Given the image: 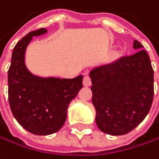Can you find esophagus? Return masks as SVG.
<instances>
[{"mask_svg": "<svg viewBox=\"0 0 159 159\" xmlns=\"http://www.w3.org/2000/svg\"><path fill=\"white\" fill-rule=\"evenodd\" d=\"M83 84L86 88H89L91 86V78L89 75H86L84 77V80H83Z\"/></svg>", "mask_w": 159, "mask_h": 159, "instance_id": "obj_1", "label": "esophagus"}]
</instances>
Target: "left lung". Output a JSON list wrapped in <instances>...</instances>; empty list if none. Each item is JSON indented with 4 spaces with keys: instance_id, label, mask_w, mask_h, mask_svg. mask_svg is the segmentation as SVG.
<instances>
[{
    "instance_id": "left-lung-1",
    "label": "left lung",
    "mask_w": 159,
    "mask_h": 159,
    "mask_svg": "<svg viewBox=\"0 0 159 159\" xmlns=\"http://www.w3.org/2000/svg\"><path fill=\"white\" fill-rule=\"evenodd\" d=\"M137 40L134 55L93 69L92 103L96 124L104 133L124 135L147 116L154 98V70L150 57Z\"/></svg>"
}]
</instances>
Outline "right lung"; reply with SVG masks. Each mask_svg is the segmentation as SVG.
I'll list each match as a JSON object with an SVG mask.
<instances>
[{
	"mask_svg": "<svg viewBox=\"0 0 159 159\" xmlns=\"http://www.w3.org/2000/svg\"><path fill=\"white\" fill-rule=\"evenodd\" d=\"M44 28L29 32L15 46L8 70V99L13 116L29 132L49 135L59 130L70 102L83 88V75L72 79L39 77L25 65V51L33 36Z\"/></svg>",
	"mask_w": 159,
	"mask_h": 159,
	"instance_id": "add662e5",
	"label": "right lung"
}]
</instances>
